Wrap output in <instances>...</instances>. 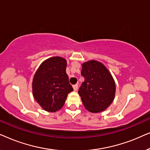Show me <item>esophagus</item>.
<instances>
[{
    "mask_svg": "<svg viewBox=\"0 0 150 150\" xmlns=\"http://www.w3.org/2000/svg\"><path fill=\"white\" fill-rule=\"evenodd\" d=\"M73 89L74 91H76V90L78 89V85L77 84H76V85H73Z\"/></svg>",
    "mask_w": 150,
    "mask_h": 150,
    "instance_id": "34e87169",
    "label": "esophagus"
}]
</instances>
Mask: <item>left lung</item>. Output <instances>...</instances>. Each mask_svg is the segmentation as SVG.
<instances>
[{
	"mask_svg": "<svg viewBox=\"0 0 150 150\" xmlns=\"http://www.w3.org/2000/svg\"><path fill=\"white\" fill-rule=\"evenodd\" d=\"M85 81L79 94L86 109L91 112L104 111L113 101L115 83L108 69L99 61L91 60L82 65Z\"/></svg>",
	"mask_w": 150,
	"mask_h": 150,
	"instance_id": "8db88e82",
	"label": "left lung"
}]
</instances>
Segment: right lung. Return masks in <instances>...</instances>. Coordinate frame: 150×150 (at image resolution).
I'll return each instance as SVG.
<instances>
[{
    "label": "right lung",
    "mask_w": 150,
    "mask_h": 150,
    "mask_svg": "<svg viewBox=\"0 0 150 150\" xmlns=\"http://www.w3.org/2000/svg\"><path fill=\"white\" fill-rule=\"evenodd\" d=\"M67 61L60 57L44 61L35 74L33 93L42 108L48 112L61 109L67 94L73 91L66 74Z\"/></svg>",
    "instance_id": "1"
}]
</instances>
